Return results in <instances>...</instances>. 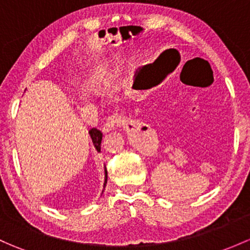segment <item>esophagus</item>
Returning a JSON list of instances; mask_svg holds the SVG:
<instances>
[{
	"instance_id": "obj_1",
	"label": "esophagus",
	"mask_w": 250,
	"mask_h": 250,
	"mask_svg": "<svg viewBox=\"0 0 250 250\" xmlns=\"http://www.w3.org/2000/svg\"><path fill=\"white\" fill-rule=\"evenodd\" d=\"M123 122H125V120H123L122 116H120V115H117V114L111 115V116L107 117L106 121H105V123L103 125V132L104 133L110 132V130L115 129L116 127L122 125Z\"/></svg>"
}]
</instances>
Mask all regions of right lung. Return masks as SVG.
<instances>
[{
    "label": "right lung",
    "mask_w": 250,
    "mask_h": 250,
    "mask_svg": "<svg viewBox=\"0 0 250 250\" xmlns=\"http://www.w3.org/2000/svg\"><path fill=\"white\" fill-rule=\"evenodd\" d=\"M90 135H91V139H92V143H93L94 147H96V149L98 152H101V146H102V139H103V133L101 132V130L96 129V128H92L90 130ZM106 181H107V172L106 170H105V182H104V187L106 186Z\"/></svg>",
    "instance_id": "1"
}]
</instances>
